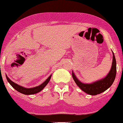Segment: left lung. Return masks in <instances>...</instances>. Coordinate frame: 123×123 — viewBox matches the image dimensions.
Here are the masks:
<instances>
[{
  "label": "left lung",
  "mask_w": 123,
  "mask_h": 123,
  "mask_svg": "<svg viewBox=\"0 0 123 123\" xmlns=\"http://www.w3.org/2000/svg\"><path fill=\"white\" fill-rule=\"evenodd\" d=\"M116 72H117L116 60L113 52V62H112L111 68L108 74L104 78L93 82L92 83L86 84L81 82L77 78L73 71L72 72V75L76 84L81 88V90L90 95H96L104 92L111 86L116 78Z\"/></svg>",
  "instance_id": "obj_1"
}]
</instances>
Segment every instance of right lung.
I'll return each mask as SVG.
<instances>
[{
  "instance_id": "obj_1",
  "label": "right lung",
  "mask_w": 123,
  "mask_h": 123,
  "mask_svg": "<svg viewBox=\"0 0 123 123\" xmlns=\"http://www.w3.org/2000/svg\"><path fill=\"white\" fill-rule=\"evenodd\" d=\"M51 76L52 75H51L48 78L46 79L42 84L38 85V86L33 88H25L22 86H20V85H18L17 84L15 83L14 82H13V81H11L9 79V78L7 77V75L6 74V79H7V81H8V82L10 84V85H12V86L14 89H15L16 91H18V92L22 93V94H25V95H32V94H37V93L42 91L45 86H46V85L48 84L49 81H50Z\"/></svg>"
}]
</instances>
